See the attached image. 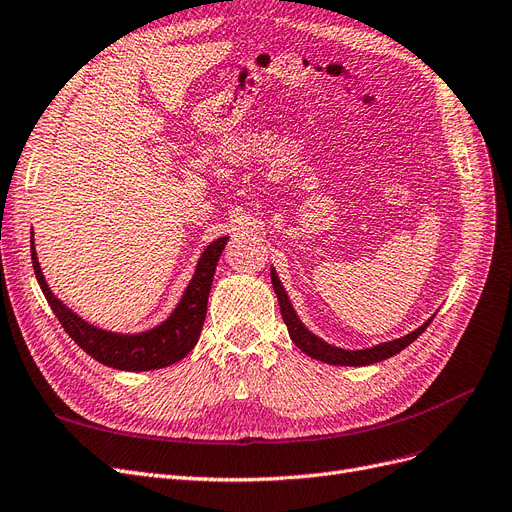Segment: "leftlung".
<instances>
[{
	"mask_svg": "<svg viewBox=\"0 0 512 512\" xmlns=\"http://www.w3.org/2000/svg\"><path fill=\"white\" fill-rule=\"evenodd\" d=\"M272 285H274V291H276V297H278V304H280V314H282V320H285V325L289 329V335L295 342V346L306 352L308 356L316 358V361H323V363H329V365H342V367H363V365H373V363H380V361H386V358L399 354L401 350H405L411 342H415L418 339L426 327L430 325V320L434 318H428L426 323L422 327H418L415 331H411L409 335L405 337H399V339H392V342H386V344H377L373 348H365V350H344V348H337V346H331L327 342H323L318 335H314L312 331H308L304 327V323H301L299 316L295 314L291 301H289V295L285 291V287H282V282L276 274V270L272 268Z\"/></svg>",
	"mask_w": 512,
	"mask_h": 512,
	"instance_id": "1",
	"label": "left lung"
}]
</instances>
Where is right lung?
<instances>
[{
	"mask_svg": "<svg viewBox=\"0 0 512 512\" xmlns=\"http://www.w3.org/2000/svg\"><path fill=\"white\" fill-rule=\"evenodd\" d=\"M225 242L227 238L223 236L206 246L196 266L194 278L189 280V285L175 312L156 329H149L137 335H122L97 329L94 325H88L86 320H82L75 312H71L61 299H56L54 293L48 289L40 261H37V253L33 249V236L31 261L35 278L40 282L44 297L48 299L52 312L59 318V323L75 344H78L86 354H90L94 361H99L107 367L122 371H151L175 365L198 344V337L206 318L208 293H211L217 261L221 257V251L225 249Z\"/></svg>",
	"mask_w": 512,
	"mask_h": 512,
	"instance_id": "add662e5",
	"label": "right lung"
}]
</instances>
